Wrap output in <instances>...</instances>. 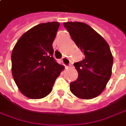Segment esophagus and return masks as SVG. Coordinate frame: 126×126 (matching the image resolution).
<instances>
[{
  "instance_id": "1",
  "label": "esophagus",
  "mask_w": 126,
  "mask_h": 126,
  "mask_svg": "<svg viewBox=\"0 0 126 126\" xmlns=\"http://www.w3.org/2000/svg\"><path fill=\"white\" fill-rule=\"evenodd\" d=\"M62 61H63V64H64V65H65V67H69L70 65V59H68L67 58L63 57V59H62Z\"/></svg>"
}]
</instances>
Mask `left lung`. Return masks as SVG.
I'll return each instance as SVG.
<instances>
[{"instance_id": "obj_1", "label": "left lung", "mask_w": 126, "mask_h": 126, "mask_svg": "<svg viewBox=\"0 0 126 126\" xmlns=\"http://www.w3.org/2000/svg\"><path fill=\"white\" fill-rule=\"evenodd\" d=\"M72 40L84 54V59L74 63L78 78L70 84V91L83 100L100 95L111 75L113 56L105 40L88 24L65 22Z\"/></svg>"}]
</instances>
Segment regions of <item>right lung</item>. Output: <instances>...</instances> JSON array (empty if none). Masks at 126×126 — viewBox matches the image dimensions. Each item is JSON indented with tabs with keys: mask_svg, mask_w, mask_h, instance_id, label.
<instances>
[{
	"mask_svg": "<svg viewBox=\"0 0 126 126\" xmlns=\"http://www.w3.org/2000/svg\"><path fill=\"white\" fill-rule=\"evenodd\" d=\"M60 24L42 23L21 35L12 52V73L20 92L31 99H41L52 91L64 66L53 58L52 44Z\"/></svg>",
	"mask_w": 126,
	"mask_h": 126,
	"instance_id": "1",
	"label": "right lung"
}]
</instances>
